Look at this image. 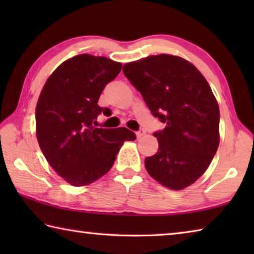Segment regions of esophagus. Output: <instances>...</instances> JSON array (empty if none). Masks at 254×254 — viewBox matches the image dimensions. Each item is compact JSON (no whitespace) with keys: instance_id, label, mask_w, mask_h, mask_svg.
Wrapping results in <instances>:
<instances>
[{"instance_id":"obj_1","label":"esophagus","mask_w":254,"mask_h":254,"mask_svg":"<svg viewBox=\"0 0 254 254\" xmlns=\"http://www.w3.org/2000/svg\"><path fill=\"white\" fill-rule=\"evenodd\" d=\"M144 134H145V131L144 130H139L137 132H135L136 137H141V136H143Z\"/></svg>"}]
</instances>
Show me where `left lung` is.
<instances>
[{
    "mask_svg": "<svg viewBox=\"0 0 254 254\" xmlns=\"http://www.w3.org/2000/svg\"><path fill=\"white\" fill-rule=\"evenodd\" d=\"M123 72L166 127L154 133L159 149L145 158L148 174L173 190L190 186L207 170L220 144V109L197 68L178 56H148Z\"/></svg>",
    "mask_w": 254,
    "mask_h": 254,
    "instance_id": "8db88e82",
    "label": "left lung"
}]
</instances>
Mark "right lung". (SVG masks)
Instances as JSON below:
<instances>
[{
	"mask_svg": "<svg viewBox=\"0 0 254 254\" xmlns=\"http://www.w3.org/2000/svg\"><path fill=\"white\" fill-rule=\"evenodd\" d=\"M122 64L81 54L56 68L36 106V135L47 161L75 187L87 186L110 171L126 141L135 140L127 127L98 128L97 102Z\"/></svg>",
	"mask_w": 254,
	"mask_h": 254,
	"instance_id": "1",
	"label": "right lung"
}]
</instances>
